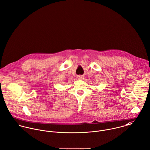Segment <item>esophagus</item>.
<instances>
[{"label":"esophagus","mask_w":150,"mask_h":150,"mask_svg":"<svg viewBox=\"0 0 150 150\" xmlns=\"http://www.w3.org/2000/svg\"><path fill=\"white\" fill-rule=\"evenodd\" d=\"M78 78L79 79H82L83 78V75H78Z\"/></svg>","instance_id":"1"}]
</instances>
